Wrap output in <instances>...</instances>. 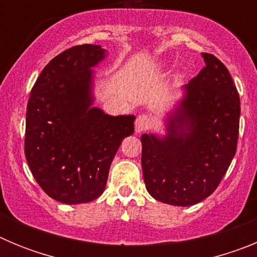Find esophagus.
Instances as JSON below:
<instances>
[{
	"label": "esophagus",
	"mask_w": 257,
	"mask_h": 257,
	"mask_svg": "<svg viewBox=\"0 0 257 257\" xmlns=\"http://www.w3.org/2000/svg\"><path fill=\"white\" fill-rule=\"evenodd\" d=\"M152 126V119L147 114H140L135 121V131L136 133H143L147 131Z\"/></svg>",
	"instance_id": "1"
}]
</instances>
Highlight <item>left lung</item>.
<instances>
[{"label":"left lung","mask_w":257,"mask_h":257,"mask_svg":"<svg viewBox=\"0 0 257 257\" xmlns=\"http://www.w3.org/2000/svg\"><path fill=\"white\" fill-rule=\"evenodd\" d=\"M205 68L184 85L165 136H142L147 190L157 201L192 206L211 196L237 151L240 100L229 70L202 52Z\"/></svg>","instance_id":"left-lung-1"}]
</instances>
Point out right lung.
<instances>
[{
	"instance_id": "1",
	"label": "right lung",
	"mask_w": 257,
	"mask_h": 257,
	"mask_svg": "<svg viewBox=\"0 0 257 257\" xmlns=\"http://www.w3.org/2000/svg\"><path fill=\"white\" fill-rule=\"evenodd\" d=\"M106 56L99 45H78L41 72L27 105L24 153L47 196L78 205L101 196L135 115H109L94 104V70Z\"/></svg>"
}]
</instances>
